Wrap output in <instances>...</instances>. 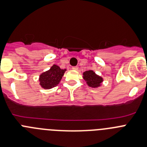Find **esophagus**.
<instances>
[{
	"instance_id": "34e87169",
	"label": "esophagus",
	"mask_w": 147,
	"mask_h": 147,
	"mask_svg": "<svg viewBox=\"0 0 147 147\" xmlns=\"http://www.w3.org/2000/svg\"><path fill=\"white\" fill-rule=\"evenodd\" d=\"M72 69H75V70H76V69H78V66H75V67H72Z\"/></svg>"
}]
</instances>
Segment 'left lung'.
Segmentation results:
<instances>
[{"label":"left lung","instance_id":"1","mask_svg":"<svg viewBox=\"0 0 147 147\" xmlns=\"http://www.w3.org/2000/svg\"><path fill=\"white\" fill-rule=\"evenodd\" d=\"M83 78L88 83V85L91 87H98L100 83L102 82V78L101 77L96 75L93 71L88 70L83 73Z\"/></svg>","mask_w":147,"mask_h":147}]
</instances>
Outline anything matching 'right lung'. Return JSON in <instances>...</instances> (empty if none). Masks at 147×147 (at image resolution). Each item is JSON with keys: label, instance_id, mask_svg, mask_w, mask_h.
Returning a JSON list of instances; mask_svg holds the SVG:
<instances>
[{"label": "right lung", "instance_id": "obj_1", "mask_svg": "<svg viewBox=\"0 0 147 147\" xmlns=\"http://www.w3.org/2000/svg\"><path fill=\"white\" fill-rule=\"evenodd\" d=\"M66 69H62L54 64L51 69L43 72L39 77L40 85L44 88H52L59 84Z\"/></svg>", "mask_w": 147, "mask_h": 147}]
</instances>
